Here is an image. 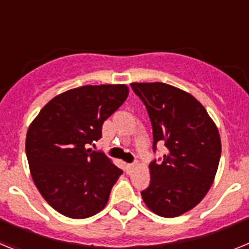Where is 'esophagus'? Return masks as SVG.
<instances>
[{
  "label": "esophagus",
  "mask_w": 249,
  "mask_h": 249,
  "mask_svg": "<svg viewBox=\"0 0 249 249\" xmlns=\"http://www.w3.org/2000/svg\"><path fill=\"white\" fill-rule=\"evenodd\" d=\"M135 167H136V163H128V164H126V172H127V173H131L132 171L135 169Z\"/></svg>",
  "instance_id": "esophagus-1"
}]
</instances>
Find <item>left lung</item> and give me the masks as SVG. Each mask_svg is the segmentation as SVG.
I'll list each match as a JSON object with an SVG mask.
<instances>
[{
    "label": "left lung",
    "mask_w": 249,
    "mask_h": 249,
    "mask_svg": "<svg viewBox=\"0 0 249 249\" xmlns=\"http://www.w3.org/2000/svg\"><path fill=\"white\" fill-rule=\"evenodd\" d=\"M146 106L153 131V152L164 143L167 153L149 163L151 182L141 192L160 217L188 212L207 195L221 158V138L203 106L167 83H131Z\"/></svg>",
    "instance_id": "obj_1"
}]
</instances>
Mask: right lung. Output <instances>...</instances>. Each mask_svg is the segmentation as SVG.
Listing matches in <instances>:
<instances>
[{"instance_id": "add662e5", "label": "right lung", "mask_w": 249, "mask_h": 249, "mask_svg": "<svg viewBox=\"0 0 249 249\" xmlns=\"http://www.w3.org/2000/svg\"><path fill=\"white\" fill-rule=\"evenodd\" d=\"M128 96L124 85L83 86L58 94L39 111L26 137V155L39 193L70 218L105 208L122 169L100 151L102 124Z\"/></svg>"}]
</instances>
